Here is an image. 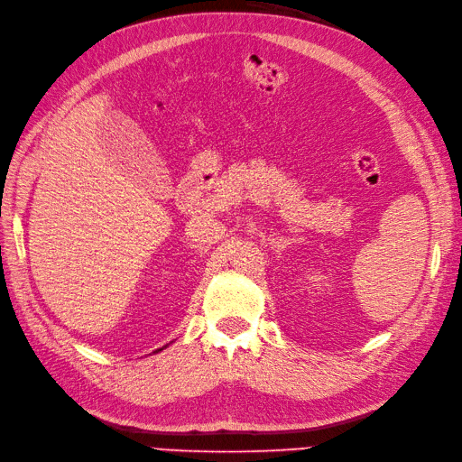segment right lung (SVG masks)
<instances>
[{
	"instance_id": "obj_1",
	"label": "right lung",
	"mask_w": 462,
	"mask_h": 462,
	"mask_svg": "<svg viewBox=\"0 0 462 462\" xmlns=\"http://www.w3.org/2000/svg\"><path fill=\"white\" fill-rule=\"evenodd\" d=\"M163 347H168V344H166V346H163ZM163 347H160V350H156V352H153V354H158V352H162V350H163Z\"/></svg>"
}]
</instances>
